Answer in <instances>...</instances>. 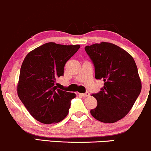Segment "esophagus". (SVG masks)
Wrapping results in <instances>:
<instances>
[{
    "label": "esophagus",
    "mask_w": 151,
    "mask_h": 151,
    "mask_svg": "<svg viewBox=\"0 0 151 151\" xmlns=\"http://www.w3.org/2000/svg\"><path fill=\"white\" fill-rule=\"evenodd\" d=\"M79 94L81 95V96H89V95H90V93L88 92V91H86V92H85V93H79Z\"/></svg>",
    "instance_id": "esophagus-1"
}]
</instances>
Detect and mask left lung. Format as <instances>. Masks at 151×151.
I'll return each mask as SVG.
<instances>
[{"mask_svg":"<svg viewBox=\"0 0 151 151\" xmlns=\"http://www.w3.org/2000/svg\"><path fill=\"white\" fill-rule=\"evenodd\" d=\"M95 70V78L104 81L92 96L97 106L90 111L96 120L116 122L130 111L141 91V82L134 60L112 43L101 42L84 47Z\"/></svg>","mask_w":151,"mask_h":151,"instance_id":"8db88e82","label":"left lung"}]
</instances>
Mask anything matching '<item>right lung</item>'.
I'll return each mask as SVG.
<instances>
[{"label": "right lung", "mask_w": 151, "mask_h": 151, "mask_svg": "<svg viewBox=\"0 0 151 151\" xmlns=\"http://www.w3.org/2000/svg\"><path fill=\"white\" fill-rule=\"evenodd\" d=\"M80 45L48 42L27 55L20 68L18 94L32 116L43 124L63 120L74 93L58 89L56 79L64 75L65 64Z\"/></svg>", "instance_id": "1"}]
</instances>
